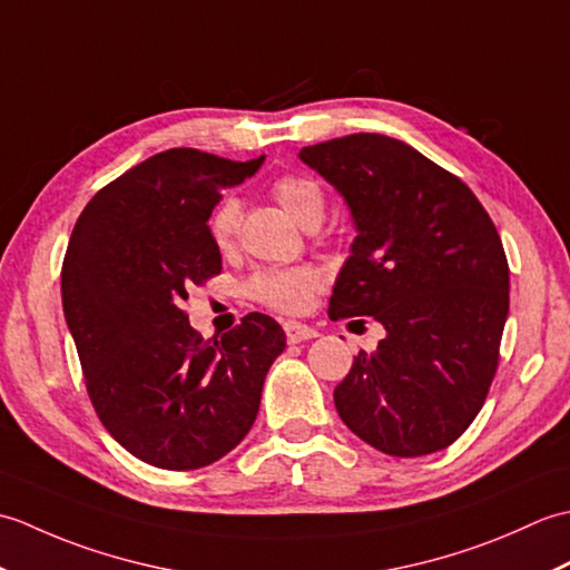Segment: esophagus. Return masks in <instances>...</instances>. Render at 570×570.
I'll use <instances>...</instances> for the list:
<instances>
[{
    "label": "esophagus",
    "mask_w": 570,
    "mask_h": 570,
    "mask_svg": "<svg viewBox=\"0 0 570 570\" xmlns=\"http://www.w3.org/2000/svg\"><path fill=\"white\" fill-rule=\"evenodd\" d=\"M284 333L288 343H304V341H311V337H318L316 328H311V325L298 323V321H286Z\"/></svg>",
    "instance_id": "34e87169"
}]
</instances>
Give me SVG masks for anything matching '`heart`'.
Listing matches in <instances>:
<instances>
[{
    "label": "heart",
    "instance_id": "1",
    "mask_svg": "<svg viewBox=\"0 0 570 570\" xmlns=\"http://www.w3.org/2000/svg\"><path fill=\"white\" fill-rule=\"evenodd\" d=\"M278 205L294 217L298 225L318 220L325 210L323 190L316 180L301 174L278 176L272 184ZM239 225V203L225 198L210 215V237L220 252L233 249ZM321 274L313 266H294V269H272L252 278L249 294L264 306L284 313H296L308 306L311 296L321 288Z\"/></svg>",
    "mask_w": 570,
    "mask_h": 570
}]
</instances>
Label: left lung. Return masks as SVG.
I'll list each match as a JSON object with an SVG mask.
<instances>
[{
	"label": "left lung",
	"instance_id": "8db88e82",
	"mask_svg": "<svg viewBox=\"0 0 570 570\" xmlns=\"http://www.w3.org/2000/svg\"><path fill=\"white\" fill-rule=\"evenodd\" d=\"M298 159L341 193L355 225L328 316L384 328L335 386L345 426L396 458L458 441L485 404L510 313V266L480 200L409 144L350 135Z\"/></svg>",
	"mask_w": 570,
	"mask_h": 570
}]
</instances>
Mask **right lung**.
Masks as SVG:
<instances>
[{
    "instance_id": "1",
    "label": "right lung",
    "mask_w": 570,
    "mask_h": 570,
    "mask_svg": "<svg viewBox=\"0 0 570 570\" xmlns=\"http://www.w3.org/2000/svg\"><path fill=\"white\" fill-rule=\"evenodd\" d=\"M262 164L161 151L95 193L72 227L60 296L90 402L112 439L154 468L196 470L233 451L286 347L264 313L220 341H203L184 313L190 288L223 269L208 225L220 190Z\"/></svg>"
}]
</instances>
